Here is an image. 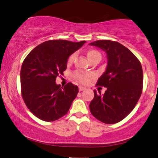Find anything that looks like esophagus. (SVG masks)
<instances>
[{
  "label": "esophagus",
  "mask_w": 158,
  "mask_h": 158,
  "mask_svg": "<svg viewBox=\"0 0 158 158\" xmlns=\"http://www.w3.org/2000/svg\"><path fill=\"white\" fill-rule=\"evenodd\" d=\"M85 89H86V88H85V87H83V86H80L79 87V91H80V92H81V91H83Z\"/></svg>",
  "instance_id": "34e87169"
}]
</instances>
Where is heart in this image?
Segmentation results:
<instances>
[{"instance_id":"heart-1","label":"heart","mask_w":158,"mask_h":158,"mask_svg":"<svg viewBox=\"0 0 158 158\" xmlns=\"http://www.w3.org/2000/svg\"><path fill=\"white\" fill-rule=\"evenodd\" d=\"M96 55H101L100 52L98 51H96V50H89V51L87 52V57L89 58V60L91 59V58L96 56ZM75 56H76V54H73L71 55L70 57H69V60L71 62L73 60ZM93 75L92 73H82V72H77V73H76V77L77 79H78L80 81L82 82H86L88 81L90 77H92Z\"/></svg>"}]
</instances>
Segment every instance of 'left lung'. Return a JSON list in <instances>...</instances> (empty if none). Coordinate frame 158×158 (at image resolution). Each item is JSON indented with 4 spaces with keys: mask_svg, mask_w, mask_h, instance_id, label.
<instances>
[{
    "mask_svg": "<svg viewBox=\"0 0 158 158\" xmlns=\"http://www.w3.org/2000/svg\"><path fill=\"white\" fill-rule=\"evenodd\" d=\"M107 54L106 71L97 85L107 88L103 95L94 90V97L89 104L91 113L107 124L123 120L131 112L142 94L143 71L135 55L117 41L99 40L89 44Z\"/></svg>",
    "mask_w": 158,
    "mask_h": 158,
    "instance_id": "left-lung-1",
    "label": "left lung"
}]
</instances>
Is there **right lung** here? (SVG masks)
<instances>
[{"instance_id": "right-lung-1", "label": "right lung", "mask_w": 158, "mask_h": 158, "mask_svg": "<svg viewBox=\"0 0 158 158\" xmlns=\"http://www.w3.org/2000/svg\"><path fill=\"white\" fill-rule=\"evenodd\" d=\"M85 42L44 41L25 58L20 74L22 97L30 111L40 119L54 121L68 112L78 87L71 82L61 87L55 81L66 69L69 57Z\"/></svg>"}]
</instances>
